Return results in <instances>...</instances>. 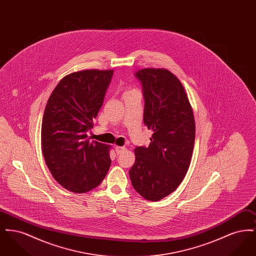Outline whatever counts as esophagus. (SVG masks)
I'll list each match as a JSON object with an SVG mask.
<instances>
[{
    "mask_svg": "<svg viewBox=\"0 0 256 256\" xmlns=\"http://www.w3.org/2000/svg\"><path fill=\"white\" fill-rule=\"evenodd\" d=\"M126 150V148L124 146H115V152L117 154H120Z\"/></svg>",
    "mask_w": 256,
    "mask_h": 256,
    "instance_id": "1",
    "label": "esophagus"
}]
</instances>
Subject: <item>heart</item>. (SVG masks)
I'll list each match as a JSON object with an SVG mask.
<instances>
[{"label":"heart","instance_id":"1","mask_svg":"<svg viewBox=\"0 0 256 256\" xmlns=\"http://www.w3.org/2000/svg\"><path fill=\"white\" fill-rule=\"evenodd\" d=\"M130 91H132V90H130Z\"/></svg>","mask_w":256,"mask_h":256}]
</instances>
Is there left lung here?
Here are the masks:
<instances>
[{
    "instance_id": "left-lung-1",
    "label": "left lung",
    "mask_w": 256,
    "mask_h": 256,
    "mask_svg": "<svg viewBox=\"0 0 256 256\" xmlns=\"http://www.w3.org/2000/svg\"><path fill=\"white\" fill-rule=\"evenodd\" d=\"M135 76L143 86L144 124L154 134L148 148H135L130 178L137 193L158 202L178 187L189 169L194 113L182 84L167 69L146 68Z\"/></svg>"
}]
</instances>
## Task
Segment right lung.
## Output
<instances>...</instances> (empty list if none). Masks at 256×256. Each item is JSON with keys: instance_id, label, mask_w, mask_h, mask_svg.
Instances as JSON below:
<instances>
[{"instance_id": "1", "label": "right lung", "mask_w": 256, "mask_h": 256, "mask_svg": "<svg viewBox=\"0 0 256 256\" xmlns=\"http://www.w3.org/2000/svg\"><path fill=\"white\" fill-rule=\"evenodd\" d=\"M113 70H84L67 74L47 102L41 146L54 178L74 193L96 188L110 170V145L90 141L87 132L102 106Z\"/></svg>"}]
</instances>
